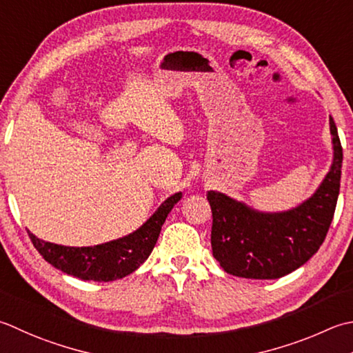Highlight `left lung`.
I'll use <instances>...</instances> for the list:
<instances>
[{
	"mask_svg": "<svg viewBox=\"0 0 353 353\" xmlns=\"http://www.w3.org/2000/svg\"><path fill=\"white\" fill-rule=\"evenodd\" d=\"M334 159L319 188L291 210L266 212L219 191H208L212 255L225 272L275 280L303 266L320 250L332 223L343 163L335 122L329 116Z\"/></svg>",
	"mask_w": 353,
	"mask_h": 353,
	"instance_id": "obj_1",
	"label": "left lung"
}]
</instances>
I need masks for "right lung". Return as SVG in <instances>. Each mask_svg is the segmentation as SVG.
<instances>
[{"label": "right lung", "instance_id": "obj_1", "mask_svg": "<svg viewBox=\"0 0 353 353\" xmlns=\"http://www.w3.org/2000/svg\"><path fill=\"white\" fill-rule=\"evenodd\" d=\"M182 199V192L170 196L139 230L128 236L96 246H64L44 241L29 232L33 246L64 274L85 281H113L134 272L150 257L165 219Z\"/></svg>", "mask_w": 353, "mask_h": 353}]
</instances>
